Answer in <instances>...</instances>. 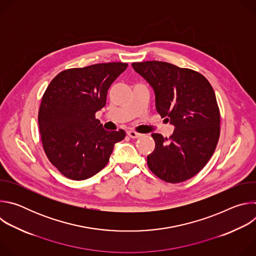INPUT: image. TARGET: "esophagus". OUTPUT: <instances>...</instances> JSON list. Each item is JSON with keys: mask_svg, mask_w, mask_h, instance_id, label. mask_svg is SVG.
Here are the masks:
<instances>
[{"mask_svg": "<svg viewBox=\"0 0 256 256\" xmlns=\"http://www.w3.org/2000/svg\"><path fill=\"white\" fill-rule=\"evenodd\" d=\"M132 138H140L142 134H138V132H134V130H128V132H126Z\"/></svg>", "mask_w": 256, "mask_h": 256, "instance_id": "1", "label": "esophagus"}]
</instances>
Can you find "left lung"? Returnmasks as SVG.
<instances>
[{
    "label": "left lung",
    "mask_w": 256,
    "mask_h": 256,
    "mask_svg": "<svg viewBox=\"0 0 256 256\" xmlns=\"http://www.w3.org/2000/svg\"><path fill=\"white\" fill-rule=\"evenodd\" d=\"M132 66L153 88L158 114L175 126L169 138L152 134L150 170L170 184L194 177L212 156L220 136V110L212 85L198 72L166 62Z\"/></svg>",
    "instance_id": "obj_1"
}]
</instances>
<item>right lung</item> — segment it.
Returning <instances> with one entry per match:
<instances>
[{"mask_svg": "<svg viewBox=\"0 0 256 256\" xmlns=\"http://www.w3.org/2000/svg\"><path fill=\"white\" fill-rule=\"evenodd\" d=\"M126 62L96 64L60 72L46 88L38 112L44 150L66 177L84 180L102 170L124 130H105L95 114Z\"/></svg>", "mask_w": 256, "mask_h": 256, "instance_id": "right-lung-1", "label": "right lung"}]
</instances>
